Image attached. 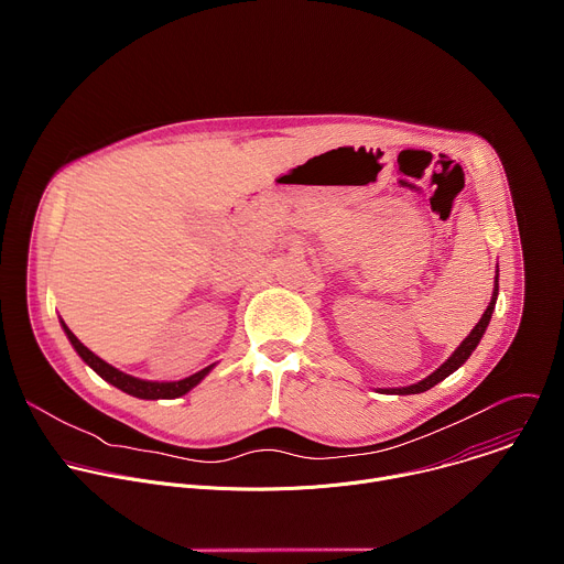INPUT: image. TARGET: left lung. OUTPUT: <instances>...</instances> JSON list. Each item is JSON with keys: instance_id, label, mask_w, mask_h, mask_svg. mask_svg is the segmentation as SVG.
Returning <instances> with one entry per match:
<instances>
[{"instance_id": "8db88e82", "label": "left lung", "mask_w": 564, "mask_h": 564, "mask_svg": "<svg viewBox=\"0 0 564 564\" xmlns=\"http://www.w3.org/2000/svg\"><path fill=\"white\" fill-rule=\"evenodd\" d=\"M496 301H498V276H496V285H494V296H491V303H489V307L485 310V314H481V318L477 321V326L470 330V335L457 346V350L435 370V372H431L426 379H422V381H417V383H413V386H404V388H392V390H388V392H394V394H417V392H424V390H429V388H433L435 383H440L442 379H446L451 372H455L468 357H470V352L477 348V344H479V339H481V335L487 333V326H489V321H491V314H494V310H496Z\"/></svg>"}]
</instances>
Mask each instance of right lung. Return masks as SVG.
<instances>
[{
  "mask_svg": "<svg viewBox=\"0 0 564 564\" xmlns=\"http://www.w3.org/2000/svg\"><path fill=\"white\" fill-rule=\"evenodd\" d=\"M62 328H64V333H66L70 346L75 348V352H77L79 357H83V361H85L89 368H94V370H96L105 381H109L111 386H116V388H120L122 392L133 394V397H138V399H176V397L189 392L194 386H198V383L205 379V375L216 366V364H212V366H207V368H203V370H198V372H194L192 377H185V379H181V381H147V379L131 377V375H127V372L113 368L111 364L102 361V359H100L98 355H94L85 344H79V339L66 328L64 321H62Z\"/></svg>",
  "mask_w": 564,
  "mask_h": 564,
  "instance_id": "1",
  "label": "right lung"
}]
</instances>
